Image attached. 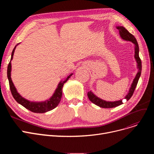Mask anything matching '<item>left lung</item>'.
Here are the masks:
<instances>
[{"label": "left lung", "mask_w": 154, "mask_h": 154, "mask_svg": "<svg viewBox=\"0 0 154 154\" xmlns=\"http://www.w3.org/2000/svg\"><path fill=\"white\" fill-rule=\"evenodd\" d=\"M116 28L119 31V34L121 38L124 40H125V41L131 42L134 45V58L137 62V68L138 69V71H137V74L134 79L133 80V82L131 84L130 88H129L128 93L124 97V99H125L127 100H128L131 98V97L133 95V93L135 91V88H136L137 83H138V81H139V79L141 75L142 62L139 57V47L135 37L132 34H131L125 28H124L122 26H116ZM87 96L88 99H89V100L92 103L95 104L96 106H99L100 107H102V108L116 107L123 103L122 99H120L119 100H116V101H106L105 100H103L98 97L96 95H95L92 92V91L88 92Z\"/></svg>", "instance_id": "left-lung-1"}]
</instances>
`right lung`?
Wrapping results in <instances>:
<instances>
[{"label": "right lung", "mask_w": 154, "mask_h": 154, "mask_svg": "<svg viewBox=\"0 0 154 154\" xmlns=\"http://www.w3.org/2000/svg\"><path fill=\"white\" fill-rule=\"evenodd\" d=\"M19 44L16 45L13 49L12 55H11V61L7 67V77L9 82L10 89L14 97V98L19 103L22 105L23 107L30 110L32 112L45 113L50 110H52L57 106L59 102H60L62 96V88H63V84L66 83L69 80V79L73 75V73H71V74L69 76H67V78L63 80H60L57 87L55 92H54L53 95L48 99H47L44 101L34 102V101H30L29 100L25 99L24 97H23L21 95H20V94L17 92V90L16 89V88L11 79V71H12L11 60L13 59V56H14V54L16 48V47H17Z\"/></svg>", "instance_id": "obj_1"}]
</instances>
